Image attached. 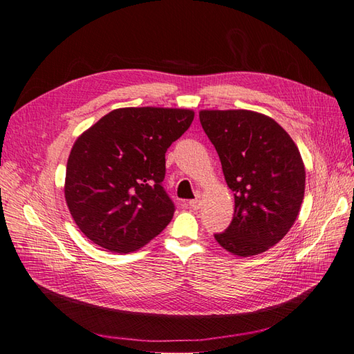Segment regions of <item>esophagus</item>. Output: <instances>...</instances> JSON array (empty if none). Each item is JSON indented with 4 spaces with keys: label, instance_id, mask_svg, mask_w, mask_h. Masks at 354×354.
Wrapping results in <instances>:
<instances>
[{
    "label": "esophagus",
    "instance_id": "1",
    "mask_svg": "<svg viewBox=\"0 0 354 354\" xmlns=\"http://www.w3.org/2000/svg\"><path fill=\"white\" fill-rule=\"evenodd\" d=\"M188 205H190V208L192 209H194V211H197L201 208V205H202V202L199 201V199H194V201H190L188 202Z\"/></svg>",
    "mask_w": 354,
    "mask_h": 354
}]
</instances>
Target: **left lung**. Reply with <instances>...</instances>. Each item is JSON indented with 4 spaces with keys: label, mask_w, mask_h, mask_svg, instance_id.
<instances>
[{
    "label": "left lung",
    "mask_w": 354,
    "mask_h": 354,
    "mask_svg": "<svg viewBox=\"0 0 354 354\" xmlns=\"http://www.w3.org/2000/svg\"><path fill=\"white\" fill-rule=\"evenodd\" d=\"M199 119L214 145L234 192L231 225L217 243L238 257L268 250L288 234L305 196L299 147L276 120L249 110H202Z\"/></svg>",
    "instance_id": "left-lung-1"
}]
</instances>
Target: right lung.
<instances>
[{"label":"right lung","mask_w":354,"mask_h":354,"mask_svg":"<svg viewBox=\"0 0 354 354\" xmlns=\"http://www.w3.org/2000/svg\"><path fill=\"white\" fill-rule=\"evenodd\" d=\"M193 110L128 106L113 110L73 143L64 197L90 241L134 252L166 227L175 205L161 183L169 146L190 128Z\"/></svg>","instance_id":"obj_1"}]
</instances>
